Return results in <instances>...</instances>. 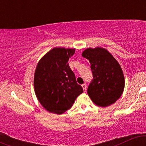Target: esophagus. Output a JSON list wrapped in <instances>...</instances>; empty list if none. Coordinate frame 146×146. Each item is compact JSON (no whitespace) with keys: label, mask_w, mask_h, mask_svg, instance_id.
Wrapping results in <instances>:
<instances>
[{"label":"esophagus","mask_w":146,"mask_h":146,"mask_svg":"<svg viewBox=\"0 0 146 146\" xmlns=\"http://www.w3.org/2000/svg\"><path fill=\"white\" fill-rule=\"evenodd\" d=\"M82 87L84 91L86 92V84H84L82 85Z\"/></svg>","instance_id":"esophagus-1"}]
</instances>
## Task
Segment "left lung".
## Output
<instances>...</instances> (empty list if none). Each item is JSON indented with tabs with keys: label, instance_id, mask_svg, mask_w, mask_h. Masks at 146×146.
<instances>
[{
	"label": "left lung",
	"instance_id": "obj_1",
	"mask_svg": "<svg viewBox=\"0 0 146 146\" xmlns=\"http://www.w3.org/2000/svg\"><path fill=\"white\" fill-rule=\"evenodd\" d=\"M89 61L93 73L88 87V96L96 105L106 107L121 97L125 86L123 71L111 53L101 47L88 48L82 54Z\"/></svg>",
	"mask_w": 146,
	"mask_h": 146
}]
</instances>
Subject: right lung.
Segmentation results:
<instances>
[{
	"instance_id": "right-lung-1",
	"label": "right lung",
	"mask_w": 146,
	"mask_h": 146,
	"mask_svg": "<svg viewBox=\"0 0 146 146\" xmlns=\"http://www.w3.org/2000/svg\"><path fill=\"white\" fill-rule=\"evenodd\" d=\"M75 51V48H53L37 64L33 80L35 93L50 113H64L83 93L68 63Z\"/></svg>"
}]
</instances>
